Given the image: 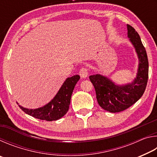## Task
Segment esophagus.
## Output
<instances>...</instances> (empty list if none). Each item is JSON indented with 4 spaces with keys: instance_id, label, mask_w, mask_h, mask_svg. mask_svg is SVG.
I'll return each instance as SVG.
<instances>
[{
    "instance_id": "1",
    "label": "esophagus",
    "mask_w": 157,
    "mask_h": 157,
    "mask_svg": "<svg viewBox=\"0 0 157 157\" xmlns=\"http://www.w3.org/2000/svg\"><path fill=\"white\" fill-rule=\"evenodd\" d=\"M79 75L82 78H86L88 77V71L86 68H82L79 71Z\"/></svg>"
}]
</instances>
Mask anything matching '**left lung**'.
Listing matches in <instances>:
<instances>
[{
  "mask_svg": "<svg viewBox=\"0 0 157 157\" xmlns=\"http://www.w3.org/2000/svg\"><path fill=\"white\" fill-rule=\"evenodd\" d=\"M127 37L139 59L136 78L129 83L118 84L100 74L89 76L94 86L98 104L103 109L111 113L125 110L136 102L144 93L148 79L149 64L145 48L135 29L129 25H127Z\"/></svg>",
  "mask_w": 157,
  "mask_h": 157,
  "instance_id": "left-lung-1",
  "label": "left lung"
}]
</instances>
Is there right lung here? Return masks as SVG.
I'll return each instance as SVG.
<instances>
[{
  "label": "right lung",
  "instance_id": "obj_1",
  "mask_svg": "<svg viewBox=\"0 0 157 157\" xmlns=\"http://www.w3.org/2000/svg\"><path fill=\"white\" fill-rule=\"evenodd\" d=\"M79 78L80 77L78 75L66 78L55 96L43 107L28 109L18 106L25 113L37 119L47 121L59 120L68 111L71 95Z\"/></svg>",
  "mask_w": 157,
  "mask_h": 157
}]
</instances>
